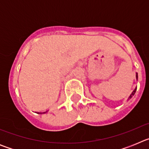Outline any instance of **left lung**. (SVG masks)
Returning a JSON list of instances; mask_svg holds the SVG:
<instances>
[{"instance_id": "1", "label": "left lung", "mask_w": 149, "mask_h": 149, "mask_svg": "<svg viewBox=\"0 0 149 149\" xmlns=\"http://www.w3.org/2000/svg\"><path fill=\"white\" fill-rule=\"evenodd\" d=\"M136 81H137V79H138V75H137V73H136ZM136 87L135 88V89H134V91L132 92V93H131V95H130V96L128 97V99H130V98H131L134 96V95L135 94V93H136ZM127 99V100H128Z\"/></svg>"}]
</instances>
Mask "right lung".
Wrapping results in <instances>:
<instances>
[{
  "instance_id": "1",
  "label": "right lung",
  "mask_w": 149,
  "mask_h": 149,
  "mask_svg": "<svg viewBox=\"0 0 149 149\" xmlns=\"http://www.w3.org/2000/svg\"><path fill=\"white\" fill-rule=\"evenodd\" d=\"M47 113V112H44V113ZM39 113V114H42V113Z\"/></svg>"
}]
</instances>
